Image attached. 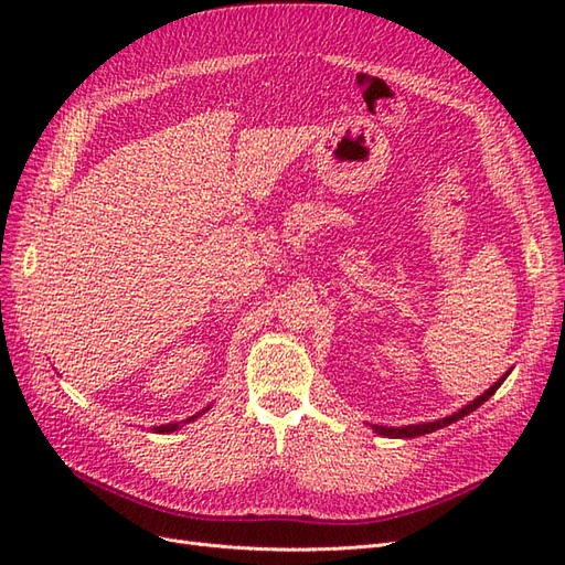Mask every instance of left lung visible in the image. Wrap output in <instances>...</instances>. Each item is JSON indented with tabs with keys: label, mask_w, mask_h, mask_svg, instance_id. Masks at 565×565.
<instances>
[{
	"label": "left lung",
	"mask_w": 565,
	"mask_h": 565,
	"mask_svg": "<svg viewBox=\"0 0 565 565\" xmlns=\"http://www.w3.org/2000/svg\"><path fill=\"white\" fill-rule=\"evenodd\" d=\"M504 380H507V374H504L502 380L494 382V384L483 393V396H478L473 403H469L467 407H461L459 413H455V415H450V417H446V419L429 422V424H417V426H398V429H391V426H374V431L382 434V436H388V438H415V436L431 434V431L443 429V426H448V424H452V422H457V419H461V417H467L469 413H473L476 407H481V405L492 396V393L502 386V382H504Z\"/></svg>",
	"instance_id": "left-lung-1"
}]
</instances>
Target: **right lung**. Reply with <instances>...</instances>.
Listing matches in <instances>:
<instances>
[{
    "label": "right lung",
    "mask_w": 565,
    "mask_h": 565,
    "mask_svg": "<svg viewBox=\"0 0 565 565\" xmlns=\"http://www.w3.org/2000/svg\"><path fill=\"white\" fill-rule=\"evenodd\" d=\"M202 413H204V409H202ZM200 413V415H202ZM198 417V415H195ZM195 417H191V419H195ZM191 419H185V422H191ZM185 422H174V424H162V426H158V431L160 434H169V431H177L179 429V426H183Z\"/></svg>",
    "instance_id": "obj_1"
}]
</instances>
